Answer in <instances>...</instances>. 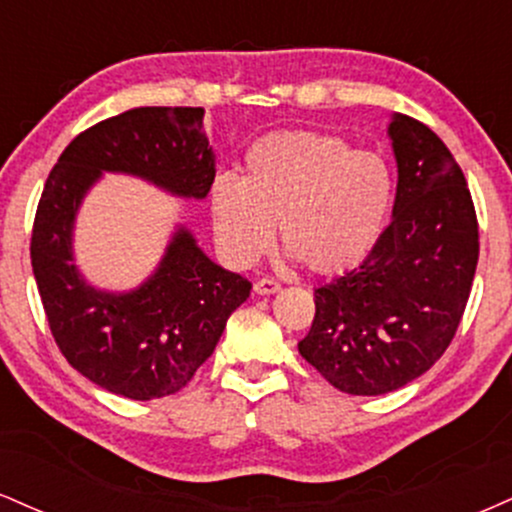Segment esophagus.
I'll use <instances>...</instances> for the list:
<instances>
[{
    "label": "esophagus",
    "mask_w": 512,
    "mask_h": 512,
    "mask_svg": "<svg viewBox=\"0 0 512 512\" xmlns=\"http://www.w3.org/2000/svg\"><path fill=\"white\" fill-rule=\"evenodd\" d=\"M281 289V284L276 279H269V276H264V279L255 281V293H260V296H269V293H276Z\"/></svg>",
    "instance_id": "34e87169"
}]
</instances>
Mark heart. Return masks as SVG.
<instances>
[{"label":"heart","instance_id":"heart-1","mask_svg":"<svg viewBox=\"0 0 512 512\" xmlns=\"http://www.w3.org/2000/svg\"><path fill=\"white\" fill-rule=\"evenodd\" d=\"M392 197L383 156L337 134L276 132L250 146L243 180H214L211 219L231 260L255 262L279 226L281 248L308 272L339 274L378 243Z\"/></svg>","mask_w":512,"mask_h":512}]
</instances>
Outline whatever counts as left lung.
<instances>
[{
  "label": "left lung",
  "instance_id": "obj_1",
  "mask_svg": "<svg viewBox=\"0 0 512 512\" xmlns=\"http://www.w3.org/2000/svg\"><path fill=\"white\" fill-rule=\"evenodd\" d=\"M397 156L392 223L366 260L315 291L298 351L346 395H385L445 354L479 260L472 192L433 129L409 115L390 125Z\"/></svg>",
  "mask_w": 512,
  "mask_h": 512
}]
</instances>
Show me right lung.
I'll use <instances>...</instances> for the list:
<instances>
[{"mask_svg":"<svg viewBox=\"0 0 512 512\" xmlns=\"http://www.w3.org/2000/svg\"><path fill=\"white\" fill-rule=\"evenodd\" d=\"M204 108H134L81 132L45 180L31 264L55 344L69 366L129 399L175 395L214 354L250 281L226 272L178 231L158 272L132 293H101L76 274L72 223L101 170L142 175L182 197H207L214 154Z\"/></svg>","mask_w":512,"mask_h":512,"instance_id":"1","label":"right lung"}]
</instances>
